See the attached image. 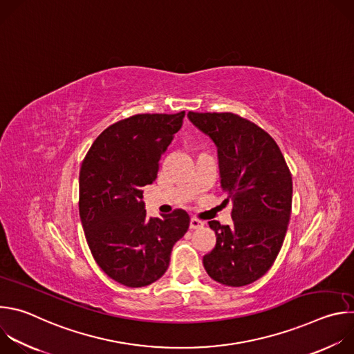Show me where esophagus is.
I'll return each instance as SVG.
<instances>
[{
	"instance_id": "1",
	"label": "esophagus",
	"mask_w": 354,
	"mask_h": 354,
	"mask_svg": "<svg viewBox=\"0 0 354 354\" xmlns=\"http://www.w3.org/2000/svg\"><path fill=\"white\" fill-rule=\"evenodd\" d=\"M205 225L203 221H200L197 218H190V230H198Z\"/></svg>"
}]
</instances>
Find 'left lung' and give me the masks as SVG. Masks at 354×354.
Masks as SVG:
<instances>
[{
    "instance_id": "obj_1",
    "label": "left lung",
    "mask_w": 354,
    "mask_h": 354,
    "mask_svg": "<svg viewBox=\"0 0 354 354\" xmlns=\"http://www.w3.org/2000/svg\"><path fill=\"white\" fill-rule=\"evenodd\" d=\"M189 120L217 145L225 203L232 224L210 221L216 246L203 257L209 276L241 287L261 279L274 263L291 216V172L276 141L238 115L189 112Z\"/></svg>"
}]
</instances>
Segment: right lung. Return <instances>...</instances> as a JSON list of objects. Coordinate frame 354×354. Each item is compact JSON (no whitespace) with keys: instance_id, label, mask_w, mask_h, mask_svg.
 <instances>
[{"instance_id":"1","label":"right lung","mask_w":354,"mask_h":354,"mask_svg":"<svg viewBox=\"0 0 354 354\" xmlns=\"http://www.w3.org/2000/svg\"><path fill=\"white\" fill-rule=\"evenodd\" d=\"M183 118L142 113L119 120L97 136L82 161L78 207L85 238L99 268L123 286L158 280L189 228L185 210L147 217L142 201V187L157 179Z\"/></svg>"}]
</instances>
